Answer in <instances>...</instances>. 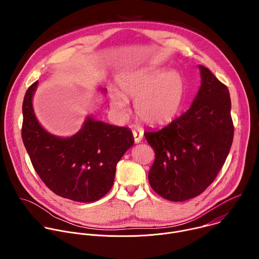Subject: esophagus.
<instances>
[{
    "mask_svg": "<svg viewBox=\"0 0 259 259\" xmlns=\"http://www.w3.org/2000/svg\"><path fill=\"white\" fill-rule=\"evenodd\" d=\"M133 133V136H134V141L135 143H139L143 137V131L139 130V129H136V130H133L132 131Z\"/></svg>",
    "mask_w": 259,
    "mask_h": 259,
    "instance_id": "obj_1",
    "label": "esophagus"
}]
</instances>
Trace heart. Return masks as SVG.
<instances>
[{
    "label": "heart",
    "instance_id": "1",
    "mask_svg": "<svg viewBox=\"0 0 259 259\" xmlns=\"http://www.w3.org/2000/svg\"><path fill=\"white\" fill-rule=\"evenodd\" d=\"M119 92L109 96V104L115 112L127 114V100H133L136 102V115L142 123L161 126L177 116L182 104L184 84L178 72L142 68L121 76Z\"/></svg>",
    "mask_w": 259,
    "mask_h": 259
}]
</instances>
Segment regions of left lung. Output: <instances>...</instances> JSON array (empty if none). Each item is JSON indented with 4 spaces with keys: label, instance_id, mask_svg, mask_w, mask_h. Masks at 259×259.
Here are the masks:
<instances>
[{
    "label": "left lung",
    "instance_id": "1",
    "mask_svg": "<svg viewBox=\"0 0 259 259\" xmlns=\"http://www.w3.org/2000/svg\"><path fill=\"white\" fill-rule=\"evenodd\" d=\"M199 68L201 87L191 107L164 128L144 133L156 154L151 187L173 202L195 198L210 186L234 138L229 89L207 67Z\"/></svg>",
    "mask_w": 259,
    "mask_h": 259
}]
</instances>
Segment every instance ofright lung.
Masks as SVG:
<instances>
[{"instance_id":"obj_1","label":"right lung","mask_w":259,"mask_h":259,"mask_svg":"<svg viewBox=\"0 0 259 259\" xmlns=\"http://www.w3.org/2000/svg\"><path fill=\"white\" fill-rule=\"evenodd\" d=\"M38 81L24 95L21 130L35 172L62 198L82 203L101 199L113 187L118 162L134 143L132 131L87 117L75 135H53L35 118L32 96Z\"/></svg>"}]
</instances>
